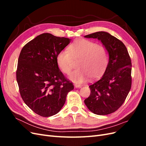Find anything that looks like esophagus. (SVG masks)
Here are the masks:
<instances>
[{
  "instance_id": "1",
  "label": "esophagus",
  "mask_w": 146,
  "mask_h": 146,
  "mask_svg": "<svg viewBox=\"0 0 146 146\" xmlns=\"http://www.w3.org/2000/svg\"><path fill=\"white\" fill-rule=\"evenodd\" d=\"M75 87L76 88H80L82 87V85H77V84H76V85H74Z\"/></svg>"
}]
</instances>
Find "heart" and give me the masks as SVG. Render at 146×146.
<instances>
[{
	"mask_svg": "<svg viewBox=\"0 0 146 146\" xmlns=\"http://www.w3.org/2000/svg\"><path fill=\"white\" fill-rule=\"evenodd\" d=\"M74 60H78L77 68L70 76V80L82 83L90 78L100 76L107 69L109 63V53L104 46L82 39L74 42L67 48L61 50L56 55V63L65 74H69L72 69Z\"/></svg>",
	"mask_w": 146,
	"mask_h": 146,
	"instance_id": "obj_1",
	"label": "heart"
}]
</instances>
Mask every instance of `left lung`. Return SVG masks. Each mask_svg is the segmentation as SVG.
Here are the masks:
<instances>
[{"instance_id":"1","label":"left lung","mask_w":146,"mask_h":146,"mask_svg":"<svg viewBox=\"0 0 146 146\" xmlns=\"http://www.w3.org/2000/svg\"><path fill=\"white\" fill-rule=\"evenodd\" d=\"M85 37L98 38L109 53L104 74L90 85L91 94L84 101L91 112L107 115L121 107L131 89V58L124 44L107 32H98Z\"/></svg>"}]
</instances>
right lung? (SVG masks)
<instances>
[{
  "label": "right lung",
  "mask_w": 146,
  "mask_h": 146,
  "mask_svg": "<svg viewBox=\"0 0 146 146\" xmlns=\"http://www.w3.org/2000/svg\"><path fill=\"white\" fill-rule=\"evenodd\" d=\"M69 42V38L45 33L26 44L21 51L16 70L20 94L25 104L41 116L58 113L74 89L56 60L58 53Z\"/></svg>",
  "instance_id": "right-lung-1"
}]
</instances>
